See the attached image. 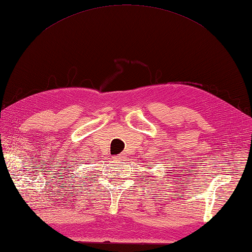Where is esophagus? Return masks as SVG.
<instances>
[{
  "mask_svg": "<svg viewBox=\"0 0 252 252\" xmlns=\"http://www.w3.org/2000/svg\"><path fill=\"white\" fill-rule=\"evenodd\" d=\"M115 158V160H123V158H124V155H119V156H115L114 157Z\"/></svg>",
  "mask_w": 252,
  "mask_h": 252,
  "instance_id": "1",
  "label": "esophagus"
}]
</instances>
